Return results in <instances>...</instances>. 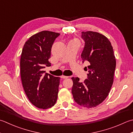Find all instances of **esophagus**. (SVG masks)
I'll return each instance as SVG.
<instances>
[{"mask_svg": "<svg viewBox=\"0 0 133 133\" xmlns=\"http://www.w3.org/2000/svg\"><path fill=\"white\" fill-rule=\"evenodd\" d=\"M61 78H63V79H66V78H68L69 77L68 76H64V75H62V76H61Z\"/></svg>", "mask_w": 133, "mask_h": 133, "instance_id": "1", "label": "esophagus"}]
</instances>
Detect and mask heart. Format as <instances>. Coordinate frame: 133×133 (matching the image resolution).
Listing matches in <instances>:
<instances>
[{"instance_id":"heart-1","label":"heart","mask_w":133,"mask_h":133,"mask_svg":"<svg viewBox=\"0 0 133 133\" xmlns=\"http://www.w3.org/2000/svg\"><path fill=\"white\" fill-rule=\"evenodd\" d=\"M72 41H78L77 40H75H75H72Z\"/></svg>"}]
</instances>
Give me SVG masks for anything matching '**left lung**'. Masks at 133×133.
I'll list each match as a JSON object with an SVG mask.
<instances>
[{"instance_id": "obj_1", "label": "left lung", "mask_w": 133, "mask_h": 133, "mask_svg": "<svg viewBox=\"0 0 133 133\" xmlns=\"http://www.w3.org/2000/svg\"><path fill=\"white\" fill-rule=\"evenodd\" d=\"M81 38L85 41L81 58L83 62H89V73L84 82H80L78 77L71 78V93L78 104L90 108L108 96L114 82L116 59L111 43L105 36L88 31L82 32Z\"/></svg>"}]
</instances>
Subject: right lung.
I'll return each instance as SVG.
<instances>
[{
    "label": "right lung",
    "mask_w": 133,
    "mask_h": 133,
    "mask_svg": "<svg viewBox=\"0 0 133 133\" xmlns=\"http://www.w3.org/2000/svg\"><path fill=\"white\" fill-rule=\"evenodd\" d=\"M58 33L44 30L26 41L20 61L22 84L28 99L36 107L48 109L56 102L60 78L43 71L51 66V48Z\"/></svg>",
    "instance_id": "add662e5"
}]
</instances>
